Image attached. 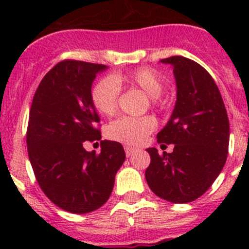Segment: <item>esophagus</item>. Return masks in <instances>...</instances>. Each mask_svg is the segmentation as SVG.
Wrapping results in <instances>:
<instances>
[{
  "instance_id": "34e87169",
  "label": "esophagus",
  "mask_w": 249,
  "mask_h": 249,
  "mask_svg": "<svg viewBox=\"0 0 249 249\" xmlns=\"http://www.w3.org/2000/svg\"><path fill=\"white\" fill-rule=\"evenodd\" d=\"M124 152H126L127 157H129V156H131L132 153L135 152V148H133V147H131V146H124Z\"/></svg>"
}]
</instances>
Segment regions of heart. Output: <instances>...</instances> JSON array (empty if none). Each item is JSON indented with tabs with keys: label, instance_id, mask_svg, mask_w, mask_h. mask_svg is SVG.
<instances>
[{
	"label": "heart",
	"instance_id": "obj_1",
	"mask_svg": "<svg viewBox=\"0 0 249 249\" xmlns=\"http://www.w3.org/2000/svg\"><path fill=\"white\" fill-rule=\"evenodd\" d=\"M121 87L138 89L151 96L152 105L163 107L164 100L160 97L163 92L164 82L160 72L155 68L142 67L123 74H117L113 78H102L92 89L91 98L94 108L101 114L113 116L118 109L121 97ZM157 127V121L152 116L142 117H121L113 121L107 128V136L111 140L122 143L137 146L144 142Z\"/></svg>",
	"mask_w": 249,
	"mask_h": 249
}]
</instances>
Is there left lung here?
<instances>
[{
	"mask_svg": "<svg viewBox=\"0 0 249 249\" xmlns=\"http://www.w3.org/2000/svg\"><path fill=\"white\" fill-rule=\"evenodd\" d=\"M177 102L157 142L173 146L172 153L147 148L151 163L146 181L156 196L172 203L199 198L218 177L227 160L230 121L221 92L206 68L192 59L172 56Z\"/></svg>",
	"mask_w": 249,
	"mask_h": 249,
	"instance_id": "1",
	"label": "left lung"
}]
</instances>
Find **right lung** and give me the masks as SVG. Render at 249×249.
<instances>
[{"mask_svg": "<svg viewBox=\"0 0 249 249\" xmlns=\"http://www.w3.org/2000/svg\"><path fill=\"white\" fill-rule=\"evenodd\" d=\"M105 65L63 59L46 73L35 92L28 118L27 151L35 177L51 202L71 213H89L107 202L124 149L101 141V152L85 142L101 140L100 116L91 87Z\"/></svg>", "mask_w": 249, "mask_h": 249, "instance_id": "obj_1", "label": "right lung"}]
</instances>
